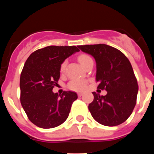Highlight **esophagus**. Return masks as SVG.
Wrapping results in <instances>:
<instances>
[{
	"label": "esophagus",
	"instance_id": "1",
	"mask_svg": "<svg viewBox=\"0 0 154 154\" xmlns=\"http://www.w3.org/2000/svg\"><path fill=\"white\" fill-rule=\"evenodd\" d=\"M78 94V96H79V97H81V96L82 95H83V93H82V92H79L78 93V94Z\"/></svg>",
	"mask_w": 154,
	"mask_h": 154
}]
</instances>
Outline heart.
Returning a JSON list of instances; mask_svg holds the SVG:
<instances>
[{"mask_svg": "<svg viewBox=\"0 0 154 154\" xmlns=\"http://www.w3.org/2000/svg\"><path fill=\"white\" fill-rule=\"evenodd\" d=\"M90 60H91V58L88 55H86V54H81L78 57L79 62H80V64L83 66H84V65ZM66 65V62H64L61 65V66H60V71L61 72H63L65 71ZM68 86L70 89L73 90V91H83L87 86V81L85 80H83V79H73V80H71L69 82Z\"/></svg>", "mask_w": 154, "mask_h": 154, "instance_id": "obj_1", "label": "heart"}]
</instances>
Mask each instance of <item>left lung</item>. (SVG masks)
Segmentation results:
<instances>
[{"label": "left lung", "mask_w": 154, "mask_h": 154, "mask_svg": "<svg viewBox=\"0 0 154 154\" xmlns=\"http://www.w3.org/2000/svg\"><path fill=\"white\" fill-rule=\"evenodd\" d=\"M78 48L94 58L97 88L107 91L104 96L92 92L94 100L88 105L91 116L104 126L121 125L133 112L139 90L130 61L119 50L105 44Z\"/></svg>", "instance_id": "left-lung-1"}]
</instances>
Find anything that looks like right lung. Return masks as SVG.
Here are the masks:
<instances>
[{"mask_svg": "<svg viewBox=\"0 0 154 154\" xmlns=\"http://www.w3.org/2000/svg\"><path fill=\"white\" fill-rule=\"evenodd\" d=\"M80 50L76 46H48L29 55L20 77L21 103L29 120L37 127L54 128L66 122L76 92H53L66 59Z\"/></svg>", "mask_w": 154, "mask_h": 154, "instance_id": "1", "label": "right lung"}]
</instances>
